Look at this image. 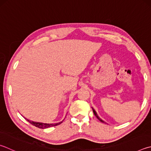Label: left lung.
<instances>
[{"instance_id": "1", "label": "left lung", "mask_w": 151, "mask_h": 151, "mask_svg": "<svg viewBox=\"0 0 151 151\" xmlns=\"http://www.w3.org/2000/svg\"><path fill=\"white\" fill-rule=\"evenodd\" d=\"M92 108V110H93V112H94V115H95V116H96V117H97V118L98 119H99L100 120V121L101 122H102V123H105V122H104V121H102V119H101L100 118V117H98V115H97V114H96V111L94 110V108Z\"/></svg>"}]
</instances>
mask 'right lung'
Segmentation results:
<instances>
[{
  "label": "right lung",
  "mask_w": 151,
  "mask_h": 151,
  "mask_svg": "<svg viewBox=\"0 0 151 151\" xmlns=\"http://www.w3.org/2000/svg\"><path fill=\"white\" fill-rule=\"evenodd\" d=\"M27 121H28L29 123H31L32 125L35 126V127H37L38 128H41V129H46V128H48V127H54V126H56V125H58L59 124H61L62 123L61 122H59V123H39V122H32V121H30V120H28L26 119Z\"/></svg>",
  "instance_id": "add662e5"
}]
</instances>
